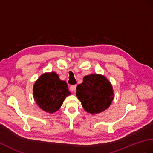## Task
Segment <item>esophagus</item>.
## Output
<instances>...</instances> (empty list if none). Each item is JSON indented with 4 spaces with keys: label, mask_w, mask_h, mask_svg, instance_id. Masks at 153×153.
Listing matches in <instances>:
<instances>
[{
    "label": "esophagus",
    "mask_w": 153,
    "mask_h": 153,
    "mask_svg": "<svg viewBox=\"0 0 153 153\" xmlns=\"http://www.w3.org/2000/svg\"><path fill=\"white\" fill-rule=\"evenodd\" d=\"M76 85H71V86L70 87V91H72V92H76Z\"/></svg>",
    "instance_id": "1"
}]
</instances>
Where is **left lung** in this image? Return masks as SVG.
Masks as SVG:
<instances>
[{
    "label": "left lung",
    "instance_id": "obj_1",
    "mask_svg": "<svg viewBox=\"0 0 153 153\" xmlns=\"http://www.w3.org/2000/svg\"><path fill=\"white\" fill-rule=\"evenodd\" d=\"M76 95L87 113L95 115L105 111L113 99L111 84L104 76H85L82 83L77 86Z\"/></svg>",
    "mask_w": 153,
    "mask_h": 153
}]
</instances>
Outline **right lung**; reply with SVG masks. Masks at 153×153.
<instances>
[{
  "label": "right lung",
  "instance_id": "1",
  "mask_svg": "<svg viewBox=\"0 0 153 153\" xmlns=\"http://www.w3.org/2000/svg\"><path fill=\"white\" fill-rule=\"evenodd\" d=\"M71 94L65 81L59 79L55 72L45 73L38 78L33 87L36 104L49 113L58 111L66 97Z\"/></svg>",
  "mask_w": 153,
  "mask_h": 153
}]
</instances>
